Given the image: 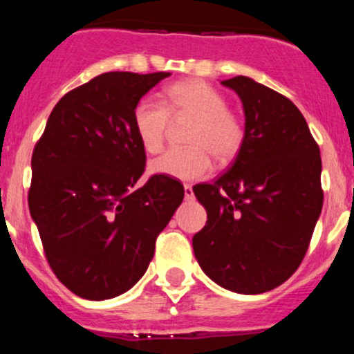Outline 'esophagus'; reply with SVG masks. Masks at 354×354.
Wrapping results in <instances>:
<instances>
[{"mask_svg": "<svg viewBox=\"0 0 354 354\" xmlns=\"http://www.w3.org/2000/svg\"><path fill=\"white\" fill-rule=\"evenodd\" d=\"M185 198L186 200H193L194 198V193H193V186L191 185H185Z\"/></svg>", "mask_w": 354, "mask_h": 354, "instance_id": "1", "label": "esophagus"}]
</instances>
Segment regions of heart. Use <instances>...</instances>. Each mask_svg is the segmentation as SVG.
<instances>
[{
	"instance_id": "obj_1",
	"label": "heart",
	"mask_w": 354,
	"mask_h": 354,
	"mask_svg": "<svg viewBox=\"0 0 354 354\" xmlns=\"http://www.w3.org/2000/svg\"><path fill=\"white\" fill-rule=\"evenodd\" d=\"M225 96L203 80H183L165 89V101L143 98L133 109V126L148 153L163 148L171 118L191 120L188 148H171L156 158L149 169L178 180H200L211 171V154L219 163L236 156L245 141L243 121L230 111Z\"/></svg>"
}]
</instances>
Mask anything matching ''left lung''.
Masks as SVG:
<instances>
[{
    "instance_id": "8db88e82",
    "label": "left lung",
    "mask_w": 354,
    "mask_h": 354,
    "mask_svg": "<svg viewBox=\"0 0 354 354\" xmlns=\"http://www.w3.org/2000/svg\"><path fill=\"white\" fill-rule=\"evenodd\" d=\"M245 108V141L228 171L193 188L208 221L193 236L201 270L219 286L258 295L301 265L323 208L321 156L286 96L246 76L221 81Z\"/></svg>"
}]
</instances>
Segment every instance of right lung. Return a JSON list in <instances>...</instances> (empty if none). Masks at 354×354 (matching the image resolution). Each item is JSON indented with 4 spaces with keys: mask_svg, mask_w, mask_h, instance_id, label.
Here are the masks:
<instances>
[{
    "mask_svg": "<svg viewBox=\"0 0 354 354\" xmlns=\"http://www.w3.org/2000/svg\"><path fill=\"white\" fill-rule=\"evenodd\" d=\"M169 75L111 71L71 89L33 149L31 218L53 273L84 299L115 298L140 281L185 196L165 174L136 186L146 153L133 109Z\"/></svg>",
    "mask_w": 354,
    "mask_h": 354,
    "instance_id": "right-lung-1",
    "label": "right lung"
}]
</instances>
